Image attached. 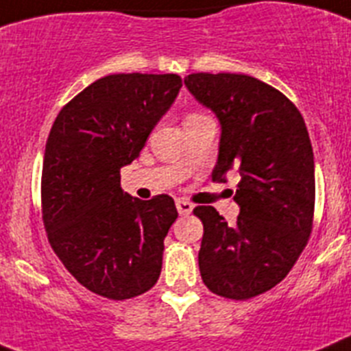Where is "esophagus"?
<instances>
[{
  "instance_id": "obj_1",
  "label": "esophagus",
  "mask_w": 351,
  "mask_h": 351,
  "mask_svg": "<svg viewBox=\"0 0 351 351\" xmlns=\"http://www.w3.org/2000/svg\"><path fill=\"white\" fill-rule=\"evenodd\" d=\"M176 210H178L180 215H183V217H185V215H191L192 213L194 206H192V204L189 203V201H183V199H178V201H176Z\"/></svg>"
}]
</instances>
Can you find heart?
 I'll list each match as a JSON object with an SVG mask.
<instances>
[{
  "label": "heart",
  "mask_w": 351,
  "mask_h": 351,
  "mask_svg": "<svg viewBox=\"0 0 351 351\" xmlns=\"http://www.w3.org/2000/svg\"><path fill=\"white\" fill-rule=\"evenodd\" d=\"M197 117H201V115H194V113H192V115L185 117V121H189V119H197Z\"/></svg>",
  "instance_id": "1"
}]
</instances>
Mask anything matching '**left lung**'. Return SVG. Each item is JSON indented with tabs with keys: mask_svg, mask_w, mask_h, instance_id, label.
Here are the masks:
<instances>
[{
	"mask_svg": "<svg viewBox=\"0 0 351 351\" xmlns=\"http://www.w3.org/2000/svg\"><path fill=\"white\" fill-rule=\"evenodd\" d=\"M197 103L220 122L213 180H241L229 226L213 206H197L204 226L199 271L227 299L267 292L289 274L311 234L315 159L304 119L289 97L248 75L192 73L183 78Z\"/></svg>",
	"mask_w": 351,
	"mask_h": 351,
	"instance_id": "left-lung-1",
	"label": "left lung"
}]
</instances>
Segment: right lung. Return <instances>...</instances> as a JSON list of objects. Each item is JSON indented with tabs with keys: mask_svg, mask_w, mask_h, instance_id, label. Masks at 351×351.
Here are the masks:
<instances>
[{
	"mask_svg": "<svg viewBox=\"0 0 351 351\" xmlns=\"http://www.w3.org/2000/svg\"><path fill=\"white\" fill-rule=\"evenodd\" d=\"M182 89L178 75H108L59 112L45 145L42 210L49 241L90 292L122 301L152 289L175 201L121 187V168L140 156Z\"/></svg>",
	"mask_w": 351,
	"mask_h": 351,
	"instance_id": "1",
	"label": "right lung"
}]
</instances>
